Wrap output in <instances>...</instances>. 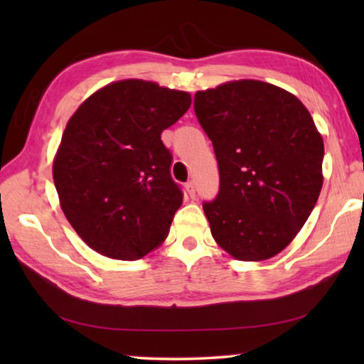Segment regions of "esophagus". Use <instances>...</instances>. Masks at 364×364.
Returning <instances> with one entry per match:
<instances>
[{"mask_svg": "<svg viewBox=\"0 0 364 364\" xmlns=\"http://www.w3.org/2000/svg\"><path fill=\"white\" fill-rule=\"evenodd\" d=\"M186 194L191 197V199H193V197H196V184H194V181H188L186 183Z\"/></svg>", "mask_w": 364, "mask_h": 364, "instance_id": "obj_1", "label": "esophagus"}]
</instances>
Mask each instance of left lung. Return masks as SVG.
<instances>
[{"label":"left lung","mask_w":364,"mask_h":364,"mask_svg":"<svg viewBox=\"0 0 364 364\" xmlns=\"http://www.w3.org/2000/svg\"><path fill=\"white\" fill-rule=\"evenodd\" d=\"M194 110L218 160L220 193L204 204L215 242L236 260L273 258L321 193V133L299 97L260 80L197 91Z\"/></svg>","instance_id":"8db88e82"}]
</instances>
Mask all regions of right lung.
<instances>
[{"instance_id":"obj_1","label":"right lung","mask_w":364,"mask_h":364,"mask_svg":"<svg viewBox=\"0 0 364 364\" xmlns=\"http://www.w3.org/2000/svg\"><path fill=\"white\" fill-rule=\"evenodd\" d=\"M189 106L186 91L128 78L95 91L67 122L54 184L65 218L97 254L133 262L167 239L183 194L160 134Z\"/></svg>"}]
</instances>
